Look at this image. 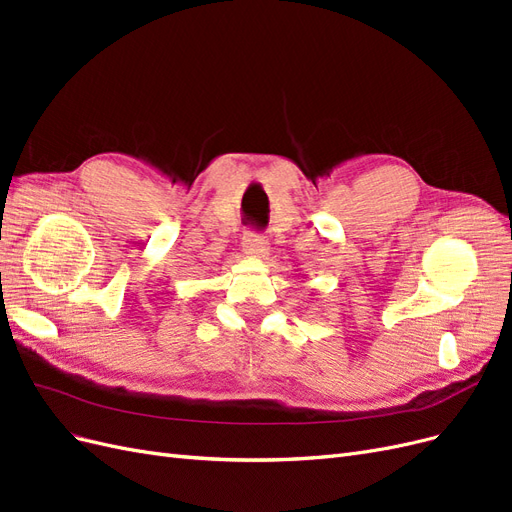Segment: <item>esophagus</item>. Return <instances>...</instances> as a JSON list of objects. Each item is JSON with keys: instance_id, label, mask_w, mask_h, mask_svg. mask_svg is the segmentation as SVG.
Segmentation results:
<instances>
[{"instance_id": "1", "label": "esophagus", "mask_w": 512, "mask_h": 512, "mask_svg": "<svg viewBox=\"0 0 512 512\" xmlns=\"http://www.w3.org/2000/svg\"><path fill=\"white\" fill-rule=\"evenodd\" d=\"M243 245H245V254L256 256V258H265V254H269V241L265 235H260V232H245L243 237Z\"/></svg>"}]
</instances>
